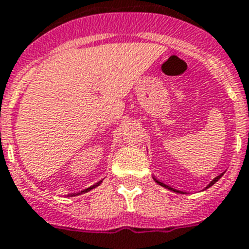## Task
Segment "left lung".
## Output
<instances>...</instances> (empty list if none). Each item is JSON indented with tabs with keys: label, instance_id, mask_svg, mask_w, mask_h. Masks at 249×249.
Returning a JSON list of instances; mask_svg holds the SVG:
<instances>
[{
	"label": "left lung",
	"instance_id": "obj_1",
	"mask_svg": "<svg viewBox=\"0 0 249 249\" xmlns=\"http://www.w3.org/2000/svg\"><path fill=\"white\" fill-rule=\"evenodd\" d=\"M221 176H223V174H220V176H217L216 178H213V179L211 180V182H210V184H209V186H207L206 188H209V187H211V186H213V184H215V183H216L217 180H219V179H220V178H221ZM154 179H155V178H154ZM155 182H157L158 184H160V186H163V187H165V188H168V190H170V191H174V192H177V194H184V192H182V191L174 190V188H172V187L166 186V184H164L163 182H159V180H158V179H155Z\"/></svg>",
	"mask_w": 249,
	"mask_h": 249
}]
</instances>
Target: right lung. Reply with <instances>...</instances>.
Instances as JSON below:
<instances>
[{
    "instance_id": "obj_1",
    "label": "right lung",
    "mask_w": 249,
    "mask_h": 249,
    "mask_svg": "<svg viewBox=\"0 0 249 249\" xmlns=\"http://www.w3.org/2000/svg\"><path fill=\"white\" fill-rule=\"evenodd\" d=\"M100 183H102V180H100V182H98V183H96V184H94V186H91V187H89V188H86V190L81 191V192H80V194H76V195H81V194H85V192H89L90 190H92V188H95V187H98V186H99ZM76 195L73 194V195H69V196H76Z\"/></svg>"
}]
</instances>
